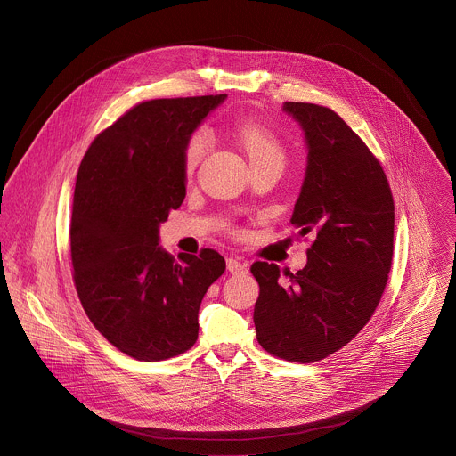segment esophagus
<instances>
[{"label": "esophagus", "mask_w": 456, "mask_h": 456, "mask_svg": "<svg viewBox=\"0 0 456 456\" xmlns=\"http://www.w3.org/2000/svg\"><path fill=\"white\" fill-rule=\"evenodd\" d=\"M227 270L231 273H245L247 272V263L238 259V257H229L227 259Z\"/></svg>", "instance_id": "1"}]
</instances>
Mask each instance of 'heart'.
<instances>
[{"label":"heart","instance_id":"b5f03b06","mask_svg":"<svg viewBox=\"0 0 456 456\" xmlns=\"http://www.w3.org/2000/svg\"><path fill=\"white\" fill-rule=\"evenodd\" d=\"M238 139L243 150L247 151L250 163L265 161V159L282 161L284 154H282V146L279 139L263 125H257V123L241 125L238 128ZM209 142H211V135L206 128H199L190 135L184 146V156H183L184 170L188 175H191L197 170L199 163L206 156Z\"/></svg>","mask_w":456,"mask_h":456}]
</instances>
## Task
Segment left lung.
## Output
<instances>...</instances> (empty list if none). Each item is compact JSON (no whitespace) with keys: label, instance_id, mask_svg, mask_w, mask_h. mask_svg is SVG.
Listing matches in <instances>:
<instances>
[{"label":"left lung","instance_id":"left-lung-1","mask_svg":"<svg viewBox=\"0 0 456 456\" xmlns=\"http://www.w3.org/2000/svg\"><path fill=\"white\" fill-rule=\"evenodd\" d=\"M305 130L308 167L291 225L314 236L297 273L273 263L250 266L259 282L254 324L259 346L295 363L319 362L370 321L394 254V199L367 144L331 109L284 102Z\"/></svg>","mask_w":456,"mask_h":456}]
</instances>
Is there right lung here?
Listing matches in <instances>:
<instances>
[{
    "label": "right lung",
    "instance_id": "obj_1",
    "mask_svg": "<svg viewBox=\"0 0 456 456\" xmlns=\"http://www.w3.org/2000/svg\"><path fill=\"white\" fill-rule=\"evenodd\" d=\"M227 94L137 103L80 163L71 213L73 281L93 326L121 353L161 362L199 338L208 288L225 272L213 248L177 261L159 225L186 197L184 146Z\"/></svg>",
    "mask_w": 456,
    "mask_h": 456
}]
</instances>
